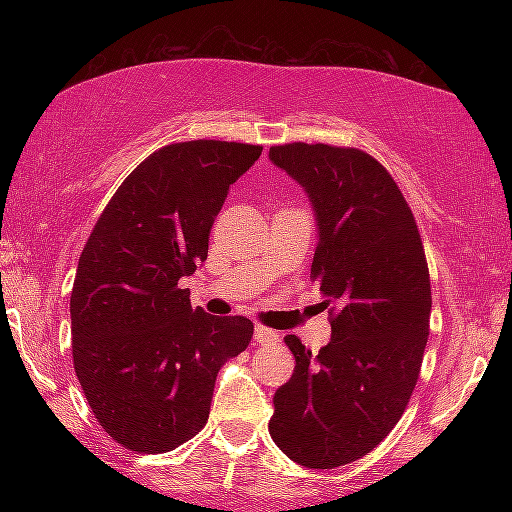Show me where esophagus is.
I'll list each match as a JSON object with an SVG mask.
<instances>
[{
  "label": "esophagus",
  "mask_w": 512,
  "mask_h": 512,
  "mask_svg": "<svg viewBox=\"0 0 512 512\" xmlns=\"http://www.w3.org/2000/svg\"><path fill=\"white\" fill-rule=\"evenodd\" d=\"M253 336H255V341L262 343V345H271V343L280 341V334L273 332V329H268V327H262V325L255 327V334Z\"/></svg>",
  "instance_id": "obj_1"
}]
</instances>
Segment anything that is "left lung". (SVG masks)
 <instances>
[{
    "label": "left lung",
    "instance_id": "1",
    "mask_svg": "<svg viewBox=\"0 0 512 512\" xmlns=\"http://www.w3.org/2000/svg\"><path fill=\"white\" fill-rule=\"evenodd\" d=\"M305 189L318 241L311 280L334 302L332 341L296 357L273 395L268 431L293 463L332 470L375 449L402 418L429 336L431 284L418 225L381 164L359 149L284 144L268 151Z\"/></svg>",
    "mask_w": 512,
    "mask_h": 512
}]
</instances>
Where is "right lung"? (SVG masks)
<instances>
[{
  "instance_id": "1",
  "label": "right lung",
  "mask_w": 512,
  "mask_h": 512,
  "mask_svg": "<svg viewBox=\"0 0 512 512\" xmlns=\"http://www.w3.org/2000/svg\"><path fill=\"white\" fill-rule=\"evenodd\" d=\"M262 146L194 140L149 155L110 198L76 271L72 357L92 413L119 445L171 452L210 418L214 381L253 323L192 309L180 277L207 259L230 185Z\"/></svg>"
}]
</instances>
